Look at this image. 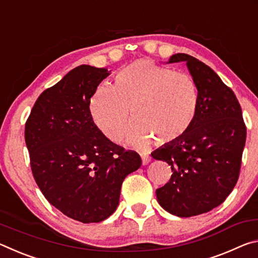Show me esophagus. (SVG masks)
I'll return each mask as SVG.
<instances>
[{
    "instance_id": "esophagus-1",
    "label": "esophagus",
    "mask_w": 258,
    "mask_h": 258,
    "mask_svg": "<svg viewBox=\"0 0 258 258\" xmlns=\"http://www.w3.org/2000/svg\"><path fill=\"white\" fill-rule=\"evenodd\" d=\"M150 163V158L149 157H146V156H142V165H147Z\"/></svg>"
}]
</instances>
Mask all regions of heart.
I'll return each instance as SVG.
<instances>
[{"instance_id":"b5f03b06","label":"heart","mask_w":258,"mask_h":258,"mask_svg":"<svg viewBox=\"0 0 258 258\" xmlns=\"http://www.w3.org/2000/svg\"><path fill=\"white\" fill-rule=\"evenodd\" d=\"M199 90L190 75L140 59L121 68L113 86H100L90 108L98 128L117 141L126 125L130 109L134 121L126 140L145 148L152 139L174 145L184 139L197 120Z\"/></svg>"}]
</instances>
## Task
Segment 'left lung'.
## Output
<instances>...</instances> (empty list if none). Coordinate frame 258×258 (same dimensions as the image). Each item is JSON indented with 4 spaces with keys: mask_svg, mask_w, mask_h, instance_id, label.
<instances>
[{
    "mask_svg": "<svg viewBox=\"0 0 258 258\" xmlns=\"http://www.w3.org/2000/svg\"><path fill=\"white\" fill-rule=\"evenodd\" d=\"M185 61L199 90V112L190 133L151 154L166 161L172 176L156 190L165 211L180 217L207 213L233 190L241 168L247 128L233 91L202 61L185 53L168 62Z\"/></svg>",
    "mask_w": 258,
    "mask_h": 258,
    "instance_id": "left-lung-1",
    "label": "left lung"
}]
</instances>
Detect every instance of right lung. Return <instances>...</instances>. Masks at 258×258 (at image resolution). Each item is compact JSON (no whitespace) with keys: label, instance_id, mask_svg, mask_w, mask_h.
I'll list each match as a JSON object with an SVG mask.
<instances>
[{"label":"right lung","instance_id":"add662e5","mask_svg":"<svg viewBox=\"0 0 258 258\" xmlns=\"http://www.w3.org/2000/svg\"><path fill=\"white\" fill-rule=\"evenodd\" d=\"M109 75L82 64L43 91L25 125L30 168L51 205L82 223L116 211L124 178L141 166L139 154L111 142L94 124L91 98Z\"/></svg>","mask_w":258,"mask_h":258}]
</instances>
